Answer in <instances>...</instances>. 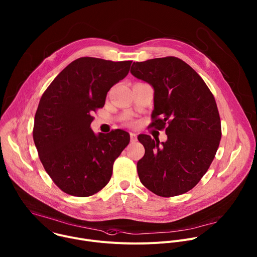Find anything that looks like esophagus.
<instances>
[{
    "label": "esophagus",
    "instance_id": "34e87169",
    "mask_svg": "<svg viewBox=\"0 0 257 257\" xmlns=\"http://www.w3.org/2000/svg\"><path fill=\"white\" fill-rule=\"evenodd\" d=\"M130 140H131V142H136L137 141V135L135 133H130Z\"/></svg>",
    "mask_w": 257,
    "mask_h": 257
}]
</instances>
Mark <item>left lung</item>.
I'll list each match as a JSON object with an SVG mask.
<instances>
[{
  "label": "left lung",
  "mask_w": 257,
  "mask_h": 257,
  "mask_svg": "<svg viewBox=\"0 0 257 257\" xmlns=\"http://www.w3.org/2000/svg\"><path fill=\"white\" fill-rule=\"evenodd\" d=\"M131 73L152 85L151 125L165 129L161 142L141 134L145 148L137 162L142 185L168 198L192 190L207 173L221 140V120L215 98L203 78L184 60L166 56L133 62Z\"/></svg>",
  "instance_id": "obj_1"
}]
</instances>
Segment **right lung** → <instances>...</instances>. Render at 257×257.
<instances>
[{
  "instance_id": "obj_1",
  "label": "right lung",
  "mask_w": 257,
  "mask_h": 257,
  "mask_svg": "<svg viewBox=\"0 0 257 257\" xmlns=\"http://www.w3.org/2000/svg\"><path fill=\"white\" fill-rule=\"evenodd\" d=\"M132 61L80 57L70 62L43 93L34 118L33 139L44 169L64 193L89 197L110 181L115 159L129 144L117 129L96 135L93 111L129 72Z\"/></svg>"
}]
</instances>
